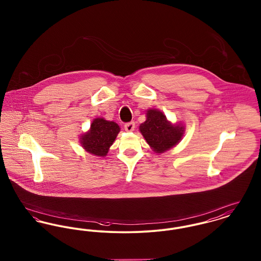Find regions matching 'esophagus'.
<instances>
[{"label":"esophagus","instance_id":"obj_1","mask_svg":"<svg viewBox=\"0 0 261 261\" xmlns=\"http://www.w3.org/2000/svg\"><path fill=\"white\" fill-rule=\"evenodd\" d=\"M124 129H125L127 132H132V131L135 129V123L133 122V121L126 123V124L124 125Z\"/></svg>","mask_w":261,"mask_h":261}]
</instances>
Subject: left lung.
<instances>
[{"mask_svg": "<svg viewBox=\"0 0 261 261\" xmlns=\"http://www.w3.org/2000/svg\"><path fill=\"white\" fill-rule=\"evenodd\" d=\"M140 131L155 153H164L175 146L184 135V127L172 125L163 112L150 109L147 120L140 125Z\"/></svg>", "mask_w": 261, "mask_h": 261, "instance_id": "obj_1", "label": "left lung"}]
</instances>
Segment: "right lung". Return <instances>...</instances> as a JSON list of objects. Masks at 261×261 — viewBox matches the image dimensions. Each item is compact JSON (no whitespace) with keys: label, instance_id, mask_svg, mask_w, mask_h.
<instances>
[{"label":"right lung","instance_id":"right-lung-1","mask_svg":"<svg viewBox=\"0 0 261 261\" xmlns=\"http://www.w3.org/2000/svg\"><path fill=\"white\" fill-rule=\"evenodd\" d=\"M119 131L120 128L116 123L96 118L92 121L90 131L82 136L81 143L89 153L105 156Z\"/></svg>","mask_w":261,"mask_h":261}]
</instances>
